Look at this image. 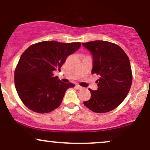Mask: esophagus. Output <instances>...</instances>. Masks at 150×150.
I'll use <instances>...</instances> for the list:
<instances>
[{
    "label": "esophagus",
    "instance_id": "obj_1",
    "mask_svg": "<svg viewBox=\"0 0 150 150\" xmlns=\"http://www.w3.org/2000/svg\"><path fill=\"white\" fill-rule=\"evenodd\" d=\"M76 88L79 89V90H82L83 88L81 87V86H80L79 85H76Z\"/></svg>",
    "mask_w": 150,
    "mask_h": 150
}]
</instances>
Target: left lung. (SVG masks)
<instances>
[{
	"instance_id": "8db88e82",
	"label": "left lung",
	"mask_w": 150,
	"mask_h": 150,
	"mask_svg": "<svg viewBox=\"0 0 150 150\" xmlns=\"http://www.w3.org/2000/svg\"><path fill=\"white\" fill-rule=\"evenodd\" d=\"M93 56L92 74L99 75L98 90L89 89L91 99L84 105L96 113L114 110L127 96L132 83L131 63L117 44L104 40L83 43Z\"/></svg>"
}]
</instances>
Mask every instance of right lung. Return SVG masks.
Masks as SVG:
<instances>
[{"label":"right lung","mask_w":150,"mask_h":150,"mask_svg":"<svg viewBox=\"0 0 150 150\" xmlns=\"http://www.w3.org/2000/svg\"><path fill=\"white\" fill-rule=\"evenodd\" d=\"M81 44L51 40L31 45L23 52L15 71V85L22 103L29 110L44 114L60 105L65 92L74 87L62 82L53 71H60L68 55Z\"/></svg>","instance_id":"1"}]
</instances>
